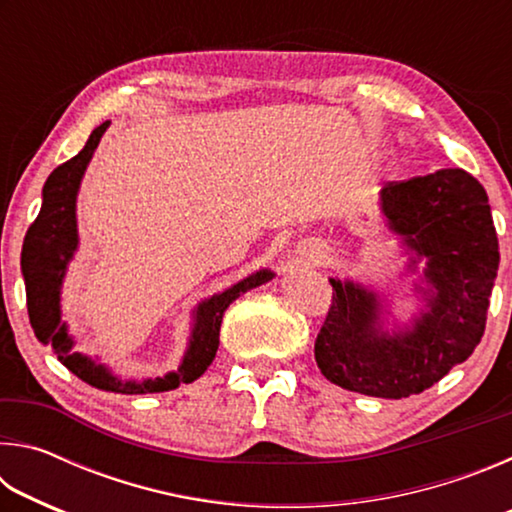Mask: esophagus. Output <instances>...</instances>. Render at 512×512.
<instances>
[{
  "label": "esophagus",
  "instance_id": "34e87169",
  "mask_svg": "<svg viewBox=\"0 0 512 512\" xmlns=\"http://www.w3.org/2000/svg\"><path fill=\"white\" fill-rule=\"evenodd\" d=\"M298 255L300 259H305V264H318L325 259V250L314 244H302L298 246Z\"/></svg>",
  "mask_w": 512,
  "mask_h": 512
}]
</instances>
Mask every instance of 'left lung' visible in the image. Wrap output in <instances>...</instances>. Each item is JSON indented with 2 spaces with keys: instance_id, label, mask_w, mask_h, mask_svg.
Wrapping results in <instances>:
<instances>
[{
  "instance_id": "8db88e82",
  "label": "left lung",
  "mask_w": 512,
  "mask_h": 512,
  "mask_svg": "<svg viewBox=\"0 0 512 512\" xmlns=\"http://www.w3.org/2000/svg\"><path fill=\"white\" fill-rule=\"evenodd\" d=\"M388 228L424 257V311L411 327L386 332L375 291L334 280L332 307L314 345L332 384L370 397L402 400L427 391L479 345L499 268L488 194L463 169H440L379 194Z\"/></svg>"
}]
</instances>
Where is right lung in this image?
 <instances>
[{
  "label": "right lung",
  "mask_w": 512,
  "mask_h": 512,
  "mask_svg": "<svg viewBox=\"0 0 512 512\" xmlns=\"http://www.w3.org/2000/svg\"><path fill=\"white\" fill-rule=\"evenodd\" d=\"M110 121H103L85 142L83 151L76 153L49 173L42 187V207L38 219L31 223L22 246V275L27 284V309L33 332L40 343H49L58 354V361L85 384L108 393L121 395H144L173 391L180 384H192L207 370L219 350V329L225 309L246 291L273 280L271 271H257L235 287L203 300L194 309V327L189 336V345L183 361L176 372L164 377L144 381H121L112 372L83 357L81 352H72L74 339L67 334V323L60 320V289L67 273V266L79 248V232H76V194H79L81 178L85 169L106 133Z\"/></svg>",
  "instance_id": "right-lung-1"
}]
</instances>
